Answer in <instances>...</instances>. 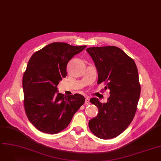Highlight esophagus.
<instances>
[{"mask_svg":"<svg viewBox=\"0 0 161 161\" xmlns=\"http://www.w3.org/2000/svg\"><path fill=\"white\" fill-rule=\"evenodd\" d=\"M90 103V99H89V98L87 97H86V99H85V104H86V105H89Z\"/></svg>","mask_w":161,"mask_h":161,"instance_id":"34e87169","label":"esophagus"}]
</instances>
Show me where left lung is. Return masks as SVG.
<instances>
[{
	"label": "left lung",
	"mask_w": 161,
	"mask_h": 161,
	"mask_svg": "<svg viewBox=\"0 0 161 161\" xmlns=\"http://www.w3.org/2000/svg\"><path fill=\"white\" fill-rule=\"evenodd\" d=\"M86 52L95 64L97 84L105 82V90H110L107 103H102L96 97L90 99L99 113L89 120L88 126L99 138H114L125 130L134 117L141 92L138 71L134 61L118 47H91Z\"/></svg>",
	"instance_id": "obj_1"
}]
</instances>
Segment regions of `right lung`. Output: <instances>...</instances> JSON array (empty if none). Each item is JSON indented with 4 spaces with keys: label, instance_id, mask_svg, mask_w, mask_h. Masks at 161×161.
<instances>
[{
    "label": "right lung",
    "instance_id": "1",
    "mask_svg": "<svg viewBox=\"0 0 161 161\" xmlns=\"http://www.w3.org/2000/svg\"><path fill=\"white\" fill-rule=\"evenodd\" d=\"M86 47L53 42L31 57L22 81L24 108L28 119L39 130L50 134L62 131L85 103L82 95L65 96L57 86L67 76V63Z\"/></svg>",
    "mask_w": 161,
    "mask_h": 161
}]
</instances>
